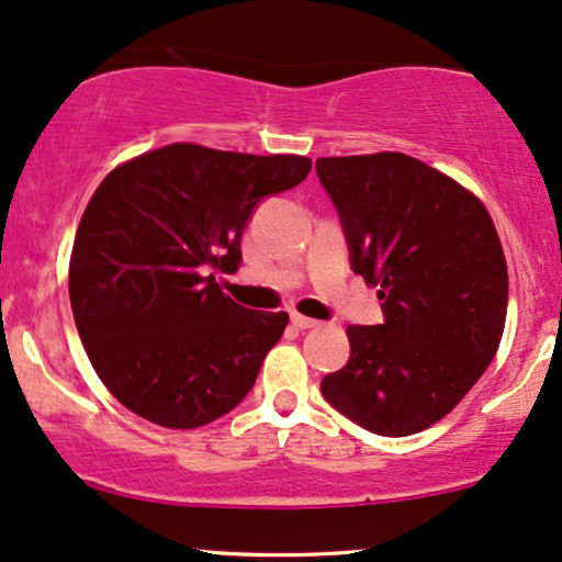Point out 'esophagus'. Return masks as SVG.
<instances>
[{
  "label": "esophagus",
  "mask_w": 562,
  "mask_h": 562,
  "mask_svg": "<svg viewBox=\"0 0 562 562\" xmlns=\"http://www.w3.org/2000/svg\"><path fill=\"white\" fill-rule=\"evenodd\" d=\"M290 322H293L295 329H301V331H305V329H316V326H318L316 318H308V316H301V314L290 316Z\"/></svg>",
  "instance_id": "1"
}]
</instances>
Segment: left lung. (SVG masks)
I'll use <instances>...</instances> for the list:
<instances>
[{
	"mask_svg": "<svg viewBox=\"0 0 562 562\" xmlns=\"http://www.w3.org/2000/svg\"><path fill=\"white\" fill-rule=\"evenodd\" d=\"M350 267L381 285L383 322L350 326V360L322 394L360 428L400 438L457 407L493 363L508 269L474 194L402 153L318 158Z\"/></svg>",
	"mask_w": 562,
	"mask_h": 562,
	"instance_id": "obj_1",
	"label": "left lung"
}]
</instances>
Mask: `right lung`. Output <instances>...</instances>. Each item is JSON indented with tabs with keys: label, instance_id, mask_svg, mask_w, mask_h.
<instances>
[{
	"label": "right lung",
	"instance_id": "add662e5",
	"mask_svg": "<svg viewBox=\"0 0 562 562\" xmlns=\"http://www.w3.org/2000/svg\"><path fill=\"white\" fill-rule=\"evenodd\" d=\"M301 155L176 145L113 168L69 261L77 331L105 389L155 425L189 430L246 400L288 314L238 305L217 274L267 196L301 183Z\"/></svg>",
	"mask_w": 562,
	"mask_h": 562
}]
</instances>
